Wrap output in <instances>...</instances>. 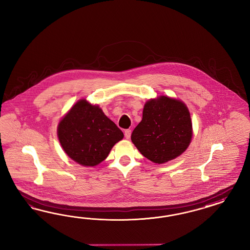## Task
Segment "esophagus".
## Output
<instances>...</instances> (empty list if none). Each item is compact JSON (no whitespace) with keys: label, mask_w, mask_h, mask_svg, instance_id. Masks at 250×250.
Instances as JSON below:
<instances>
[{"label":"esophagus","mask_w":250,"mask_h":250,"mask_svg":"<svg viewBox=\"0 0 250 250\" xmlns=\"http://www.w3.org/2000/svg\"><path fill=\"white\" fill-rule=\"evenodd\" d=\"M125 136L126 139L130 138V136H131V130H130V129L125 130Z\"/></svg>","instance_id":"esophagus-1"}]
</instances>
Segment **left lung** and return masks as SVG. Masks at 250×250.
<instances>
[{"mask_svg": "<svg viewBox=\"0 0 250 250\" xmlns=\"http://www.w3.org/2000/svg\"><path fill=\"white\" fill-rule=\"evenodd\" d=\"M191 136L187 106L179 100L161 96L146 103L142 121L134 129L131 139L145 158L162 164L185 151Z\"/></svg>", "mask_w": 250, "mask_h": 250, "instance_id": "left-lung-1", "label": "left lung"}]
</instances>
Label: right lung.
Returning a JSON list of instances; mask_svg holds the SVG:
<instances>
[{
  "mask_svg": "<svg viewBox=\"0 0 250 250\" xmlns=\"http://www.w3.org/2000/svg\"><path fill=\"white\" fill-rule=\"evenodd\" d=\"M58 136L64 151L83 166L104 161L124 134L101 108L79 101L61 120Z\"/></svg>",
  "mask_w": 250,
  "mask_h": 250,
  "instance_id": "obj_1",
  "label": "right lung"
}]
</instances>
